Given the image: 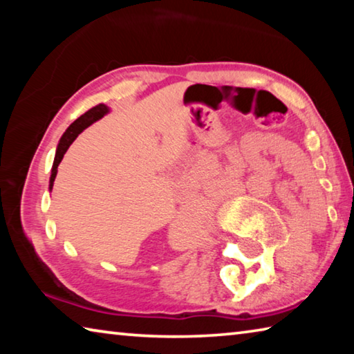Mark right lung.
<instances>
[{"label":"right lung","instance_id":"add662e5","mask_svg":"<svg viewBox=\"0 0 354 354\" xmlns=\"http://www.w3.org/2000/svg\"><path fill=\"white\" fill-rule=\"evenodd\" d=\"M109 112V107L106 104H98L92 107V109H88L84 115H81L77 120H75L73 123L70 124L68 129L65 131L64 136L61 137V140H59V145L56 149V158H55V162H53V169H51V178H50V189H53V183H55L56 175H57V167L61 164V160L64 158V154L67 153L68 147L73 143V140L77 137V134H81L84 129L87 127H91L93 122H97V120L103 118L106 113Z\"/></svg>","mask_w":354,"mask_h":354}]
</instances>
